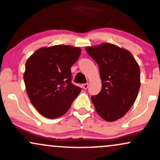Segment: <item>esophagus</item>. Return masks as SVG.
I'll list each match as a JSON object with an SVG mask.
<instances>
[{"instance_id":"34e87169","label":"esophagus","mask_w":160,"mask_h":160,"mask_svg":"<svg viewBox=\"0 0 160 160\" xmlns=\"http://www.w3.org/2000/svg\"><path fill=\"white\" fill-rule=\"evenodd\" d=\"M89 87V83H84V84H83V88L85 89V90H87V88H88Z\"/></svg>"}]
</instances>
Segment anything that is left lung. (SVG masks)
Listing matches in <instances>:
<instances>
[{
  "label": "left lung",
  "instance_id": "left-lung-1",
  "mask_svg": "<svg viewBox=\"0 0 160 160\" xmlns=\"http://www.w3.org/2000/svg\"><path fill=\"white\" fill-rule=\"evenodd\" d=\"M86 51L100 69L101 90L91 97L96 111L106 121L117 120L128 112L137 97L139 65L130 52L112 43L87 47Z\"/></svg>",
  "mask_w": 160,
  "mask_h": 160
}]
</instances>
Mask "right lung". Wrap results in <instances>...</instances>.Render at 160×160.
I'll use <instances>...</instances> for the list:
<instances>
[{"label": "right lung", "mask_w": 160, "mask_h": 160, "mask_svg": "<svg viewBox=\"0 0 160 160\" xmlns=\"http://www.w3.org/2000/svg\"><path fill=\"white\" fill-rule=\"evenodd\" d=\"M80 53V48L55 45L40 48L27 60L23 74L27 93L43 117L63 116L81 91L71 83L70 70Z\"/></svg>", "instance_id": "obj_1"}]
</instances>
